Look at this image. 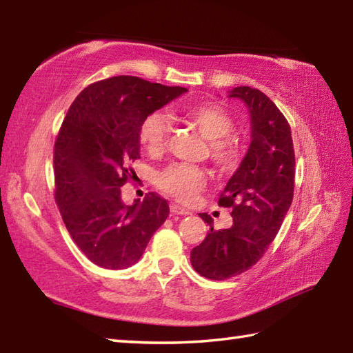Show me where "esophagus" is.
I'll use <instances>...</instances> for the list:
<instances>
[{
	"instance_id": "1",
	"label": "esophagus",
	"mask_w": 353,
	"mask_h": 353,
	"mask_svg": "<svg viewBox=\"0 0 353 353\" xmlns=\"http://www.w3.org/2000/svg\"><path fill=\"white\" fill-rule=\"evenodd\" d=\"M170 211H171L172 214H177V215H191L190 211H186V209H183V208H181V206H177V205H171V206H170Z\"/></svg>"
}]
</instances>
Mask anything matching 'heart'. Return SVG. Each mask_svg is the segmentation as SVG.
<instances>
[{"label":"heart","instance_id":"b5f03b06","mask_svg":"<svg viewBox=\"0 0 353 353\" xmlns=\"http://www.w3.org/2000/svg\"><path fill=\"white\" fill-rule=\"evenodd\" d=\"M186 117L199 127L206 139L212 142L211 154L216 165L229 168L238 157V145L228 139L234 132V121L223 108L216 104H194L186 108ZM171 132V119L162 110L144 118L139 127V142L150 154H156L167 145ZM208 176L203 170L188 163H171L157 176V185L168 196L188 203L205 188Z\"/></svg>","mask_w":353,"mask_h":353}]
</instances>
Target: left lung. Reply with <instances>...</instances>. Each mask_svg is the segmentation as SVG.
Segmentation results:
<instances>
[{"label":"left lung","mask_w":353,"mask_h":353,"mask_svg":"<svg viewBox=\"0 0 353 353\" xmlns=\"http://www.w3.org/2000/svg\"><path fill=\"white\" fill-rule=\"evenodd\" d=\"M229 99L241 100L250 117V145L224 186L220 206L232 208L234 224L214 230L191 250L197 273L224 281L247 272L262 258L279 232L294 192V147L291 129L276 104L258 89L238 86Z\"/></svg>","instance_id":"obj_1"}]
</instances>
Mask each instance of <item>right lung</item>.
Segmentation results:
<instances>
[{
    "mask_svg": "<svg viewBox=\"0 0 353 353\" xmlns=\"http://www.w3.org/2000/svg\"><path fill=\"white\" fill-rule=\"evenodd\" d=\"M185 92L118 76L89 85L68 109L54 147L56 201L74 243L95 265L137 264L167 220V200L148 192L125 205L119 188L141 157V123Z\"/></svg>",
    "mask_w": 353,
    "mask_h": 353,
    "instance_id": "right-lung-1",
    "label": "right lung"
}]
</instances>
